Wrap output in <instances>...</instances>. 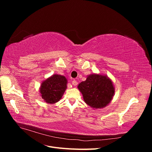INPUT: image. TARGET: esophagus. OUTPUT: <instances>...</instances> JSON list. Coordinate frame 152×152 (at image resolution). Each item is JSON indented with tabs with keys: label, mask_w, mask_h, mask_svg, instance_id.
I'll return each mask as SVG.
<instances>
[{
	"label": "esophagus",
	"mask_w": 152,
	"mask_h": 152,
	"mask_svg": "<svg viewBox=\"0 0 152 152\" xmlns=\"http://www.w3.org/2000/svg\"><path fill=\"white\" fill-rule=\"evenodd\" d=\"M72 85H73V86H77V85L78 84V82H77L75 80H73L72 82Z\"/></svg>",
	"instance_id": "34e87169"
}]
</instances>
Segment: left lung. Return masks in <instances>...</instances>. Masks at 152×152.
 I'll return each instance as SVG.
<instances>
[{"instance_id":"8db88e82","label":"left lung","mask_w":152,"mask_h":152,"mask_svg":"<svg viewBox=\"0 0 152 152\" xmlns=\"http://www.w3.org/2000/svg\"><path fill=\"white\" fill-rule=\"evenodd\" d=\"M77 88L80 91L84 102L93 108H104L111 102L115 94L112 80L105 75L93 73L87 75Z\"/></svg>"}]
</instances>
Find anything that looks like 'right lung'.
I'll return each instance as SVG.
<instances>
[{
    "instance_id": "obj_1",
    "label": "right lung",
    "mask_w": 152,
    "mask_h": 152,
    "mask_svg": "<svg viewBox=\"0 0 152 152\" xmlns=\"http://www.w3.org/2000/svg\"><path fill=\"white\" fill-rule=\"evenodd\" d=\"M66 78L61 75L54 74L42 81L39 92L45 103L54 104L58 102L67 88Z\"/></svg>"
}]
</instances>
